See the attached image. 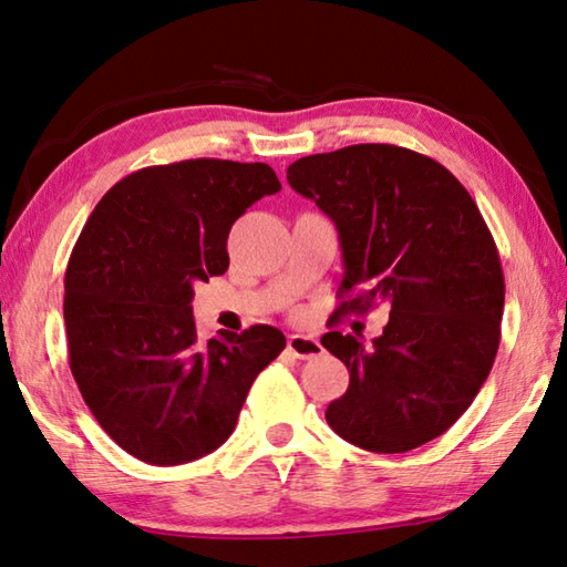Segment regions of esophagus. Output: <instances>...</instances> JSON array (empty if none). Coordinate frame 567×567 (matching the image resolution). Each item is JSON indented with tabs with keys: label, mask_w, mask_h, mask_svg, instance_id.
Segmentation results:
<instances>
[{
	"label": "esophagus",
	"mask_w": 567,
	"mask_h": 567,
	"mask_svg": "<svg viewBox=\"0 0 567 567\" xmlns=\"http://www.w3.org/2000/svg\"><path fill=\"white\" fill-rule=\"evenodd\" d=\"M286 346L296 358H301V360H311V358H316V355H320V352H323V348H320V343L313 336H298V333L288 336Z\"/></svg>",
	"instance_id": "34e87169"
}]
</instances>
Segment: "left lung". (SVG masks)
I'll use <instances>...</instances> for the list:
<instances>
[{"label":"left lung","mask_w":567,"mask_h":567,"mask_svg":"<svg viewBox=\"0 0 567 567\" xmlns=\"http://www.w3.org/2000/svg\"><path fill=\"white\" fill-rule=\"evenodd\" d=\"M286 179L336 224L338 293L360 286L336 313L390 306L370 348L338 330L320 338L350 372L330 430L378 454L436 440L474 402L501 340L504 271L476 202L436 159L384 143L301 157Z\"/></svg>","instance_id":"8db88e82"}]
</instances>
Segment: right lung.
<instances>
[{
	"label": "right lung",
	"instance_id": "obj_1",
	"mask_svg": "<svg viewBox=\"0 0 567 567\" xmlns=\"http://www.w3.org/2000/svg\"><path fill=\"white\" fill-rule=\"evenodd\" d=\"M281 189L264 163L143 167L91 212L63 279L69 362L111 440L187 464L229 440L251 382L286 348L274 326L197 340L195 284L227 271L231 224Z\"/></svg>",
	"mask_w": 567,
	"mask_h": 567
}]
</instances>
